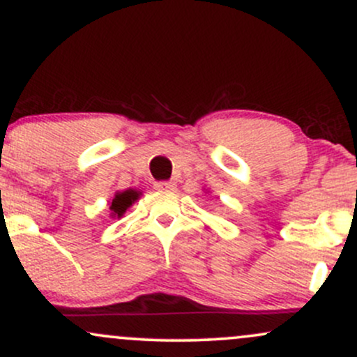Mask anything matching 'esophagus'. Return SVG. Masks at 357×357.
<instances>
[{"label":"esophagus","instance_id":"34e87169","mask_svg":"<svg viewBox=\"0 0 357 357\" xmlns=\"http://www.w3.org/2000/svg\"><path fill=\"white\" fill-rule=\"evenodd\" d=\"M154 188L155 190H161V191H169V190H174V184L169 181H158V183H154Z\"/></svg>","mask_w":357,"mask_h":357}]
</instances>
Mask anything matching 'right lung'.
<instances>
[{"label": "right lung", "instance_id": "add662e5", "mask_svg": "<svg viewBox=\"0 0 357 357\" xmlns=\"http://www.w3.org/2000/svg\"><path fill=\"white\" fill-rule=\"evenodd\" d=\"M139 195H141V192L134 191V190L117 192L116 198H114L112 203H110V208H109L110 216H112V218H116V216L117 218H121V216L126 213L127 208H129L130 204H132L139 198Z\"/></svg>", "mask_w": 357, "mask_h": 357}]
</instances>
